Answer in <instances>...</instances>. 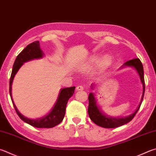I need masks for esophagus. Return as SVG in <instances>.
<instances>
[{"label":"esophagus","mask_w":156,"mask_h":156,"mask_svg":"<svg viewBox=\"0 0 156 156\" xmlns=\"http://www.w3.org/2000/svg\"><path fill=\"white\" fill-rule=\"evenodd\" d=\"M84 90V87L82 86V85H78L76 87V90H78V91H79V90Z\"/></svg>","instance_id":"obj_1"}]
</instances>
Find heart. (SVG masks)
I'll use <instances>...</instances> for the list:
<instances>
[{"label": "heart", "mask_w": 156, "mask_h": 156, "mask_svg": "<svg viewBox=\"0 0 156 156\" xmlns=\"http://www.w3.org/2000/svg\"><path fill=\"white\" fill-rule=\"evenodd\" d=\"M96 61H97V57H96V56H93V57L90 60L89 63L93 64V63H95ZM110 63H111V58H110V56L106 55L104 56L102 59V61H101L100 66L101 68H105V67L109 66Z\"/></svg>", "instance_id": "heart-1"}]
</instances>
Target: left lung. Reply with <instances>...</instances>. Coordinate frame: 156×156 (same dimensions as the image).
<instances>
[{"instance_id":"8db88e82","label":"left lung","mask_w":156,"mask_h":156,"mask_svg":"<svg viewBox=\"0 0 156 156\" xmlns=\"http://www.w3.org/2000/svg\"><path fill=\"white\" fill-rule=\"evenodd\" d=\"M129 66L134 67L136 70L137 71L138 75L140 76V79L141 83L143 84V92L142 95V100H141L140 103L138 106V108L134 112H133L132 115H130L128 117H110L108 115H106L100 110V108L98 106L97 102H96L95 98L94 97L93 93H90L89 95V107H88V113L90 119L94 122L96 125L100 127H104V128H115L126 124L130 121L132 120V119L134 117V116L136 114L138 110L140 108V106L142 103L144 94H145V79H144V70L143 64L141 63L139 58H134L132 60L127 61L126 63H124L123 67ZM92 87V86H91ZM93 89V88H92Z\"/></svg>"}]
</instances>
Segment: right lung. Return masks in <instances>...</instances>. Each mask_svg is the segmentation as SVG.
Masks as SVG:
<instances>
[{"label": "right lung", "instance_id": "1", "mask_svg": "<svg viewBox=\"0 0 156 156\" xmlns=\"http://www.w3.org/2000/svg\"><path fill=\"white\" fill-rule=\"evenodd\" d=\"M43 56L44 53L40 49L39 41H34L33 43L29 44L19 54L16 58L15 62H14L12 72H11L9 80V94L16 113L22 121H24L25 123L29 124L30 126L38 127V128H51V127L57 126L58 124L63 121L65 114H66L67 101L74 93L75 87L61 89L57 101H56L52 110L46 116L41 118L37 119H29L22 115L18 111V110L17 109L12 99V95H11V86H12L13 80L14 76L18 72L19 69L20 68V67L25 62L33 60V59L35 58H42Z\"/></svg>", "mask_w": 156, "mask_h": 156}]
</instances>
